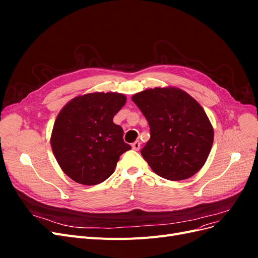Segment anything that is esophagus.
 Here are the masks:
<instances>
[{
    "instance_id": "esophagus-1",
    "label": "esophagus",
    "mask_w": 258,
    "mask_h": 258,
    "mask_svg": "<svg viewBox=\"0 0 258 258\" xmlns=\"http://www.w3.org/2000/svg\"><path fill=\"white\" fill-rule=\"evenodd\" d=\"M132 150H135V151H139L140 150V146H141V143H140L139 141H136L135 143H132Z\"/></svg>"
}]
</instances>
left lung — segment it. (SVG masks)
Here are the masks:
<instances>
[{"label":"left lung","instance_id":"8db88e82","mask_svg":"<svg viewBox=\"0 0 258 258\" xmlns=\"http://www.w3.org/2000/svg\"><path fill=\"white\" fill-rule=\"evenodd\" d=\"M131 99L150 124L151 139L141 155L154 172L170 181L196 174L207 161L214 139L201 105L173 87L146 89Z\"/></svg>","mask_w":258,"mask_h":258}]
</instances>
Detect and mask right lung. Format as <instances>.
I'll return each instance as SVG.
<instances>
[{
	"mask_svg": "<svg viewBox=\"0 0 258 258\" xmlns=\"http://www.w3.org/2000/svg\"><path fill=\"white\" fill-rule=\"evenodd\" d=\"M127 98L93 92L67 103L54 121L50 144L62 171L76 183L97 185L110 177L120 155L131 150L113 122Z\"/></svg>",
	"mask_w": 258,
	"mask_h": 258,
	"instance_id": "obj_1",
	"label": "right lung"
}]
</instances>
